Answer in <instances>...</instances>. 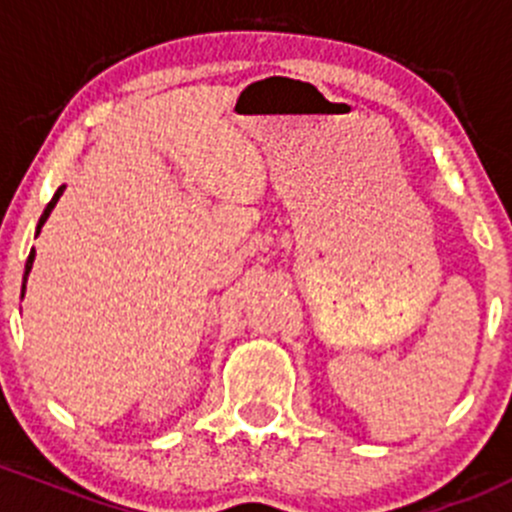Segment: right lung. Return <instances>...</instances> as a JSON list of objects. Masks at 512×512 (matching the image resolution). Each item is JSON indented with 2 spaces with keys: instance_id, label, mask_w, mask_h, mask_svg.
<instances>
[{
  "instance_id": "right-lung-1",
  "label": "right lung",
  "mask_w": 512,
  "mask_h": 512,
  "mask_svg": "<svg viewBox=\"0 0 512 512\" xmlns=\"http://www.w3.org/2000/svg\"><path fill=\"white\" fill-rule=\"evenodd\" d=\"M61 192H63V187H59V189H56L54 199H51V202H49V207H46V209H44V214H41V221H39V226H36V234H39V231H41V226H44V221H46V219H49L51 209H54V207H56V202H59ZM31 263H34V251H31V254H29V258H26V271H24V286H21V288H26V276H29V271H31ZM21 298H24V293H21Z\"/></svg>"
}]
</instances>
